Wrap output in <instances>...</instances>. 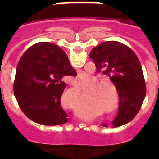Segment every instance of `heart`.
<instances>
[{"instance_id":"heart-1","label":"heart","mask_w":159,"mask_h":159,"mask_svg":"<svg viewBox=\"0 0 159 159\" xmlns=\"http://www.w3.org/2000/svg\"><path fill=\"white\" fill-rule=\"evenodd\" d=\"M96 76L92 77V82L88 88L86 99L88 102L95 104L107 114H113L119 107V98L117 89L113 83L107 80H100ZM75 88L81 89L89 86L91 77L87 73H80L72 79ZM115 95L114 96L113 95ZM77 99H81L80 92L77 93Z\"/></svg>"}]
</instances>
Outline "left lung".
Returning <instances> with one entry per match:
<instances>
[{"mask_svg":"<svg viewBox=\"0 0 159 159\" xmlns=\"http://www.w3.org/2000/svg\"><path fill=\"white\" fill-rule=\"evenodd\" d=\"M90 58L93 60L97 72L102 71L107 75L117 89L119 113L112 122L113 126L117 127L130 122L140 110L147 92L137 56L127 45L112 40L94 48Z\"/></svg>","mask_w":159,"mask_h":159,"instance_id":"left-lung-1","label":"left lung"}]
</instances>
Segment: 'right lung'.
<instances>
[{
    "label": "right lung",
    "mask_w": 159,
    "mask_h": 159,
    "mask_svg": "<svg viewBox=\"0 0 159 159\" xmlns=\"http://www.w3.org/2000/svg\"><path fill=\"white\" fill-rule=\"evenodd\" d=\"M67 75H76V71L60 47L40 42L27 49L17 64L13 84L14 95L25 116L45 126L67 123L60 98Z\"/></svg>",
    "instance_id": "1"
}]
</instances>
